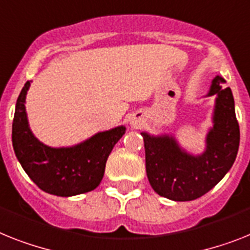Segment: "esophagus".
Returning a JSON list of instances; mask_svg holds the SVG:
<instances>
[{
	"label": "esophagus",
	"mask_w": 250,
	"mask_h": 250,
	"mask_svg": "<svg viewBox=\"0 0 250 250\" xmlns=\"http://www.w3.org/2000/svg\"><path fill=\"white\" fill-rule=\"evenodd\" d=\"M131 125H133V126H135V127H138V126H140V125H142V123H140V120L134 119V120L131 121Z\"/></svg>",
	"instance_id": "1"
}]
</instances>
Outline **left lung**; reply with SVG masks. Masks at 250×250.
I'll list each match as a JSON object with an SVG mask.
<instances>
[{"label": "left lung", "mask_w": 250, "mask_h": 250, "mask_svg": "<svg viewBox=\"0 0 250 250\" xmlns=\"http://www.w3.org/2000/svg\"><path fill=\"white\" fill-rule=\"evenodd\" d=\"M224 78L212 80L207 96H216L213 126L206 138L202 154L188 153L172 135L142 133L146 148V170L150 187L171 201H194L222 180L234 165L240 142L234 97L225 88Z\"/></svg>", "instance_id": "8db88e82"}]
</instances>
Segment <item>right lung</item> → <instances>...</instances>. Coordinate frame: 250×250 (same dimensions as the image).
I'll list each match as a JSON object with an SVG mask.
<instances>
[{
  "label": "right lung",
  "instance_id": "right-lung-1",
  "mask_svg": "<svg viewBox=\"0 0 250 250\" xmlns=\"http://www.w3.org/2000/svg\"><path fill=\"white\" fill-rule=\"evenodd\" d=\"M26 82L16 101L12 121V147L28 176L39 189L59 197H73L96 189L104 174L106 161L125 126L97 133L73 147L52 148L39 142L29 127L25 98Z\"/></svg>",
  "mask_w": 250,
  "mask_h": 250
}]
</instances>
